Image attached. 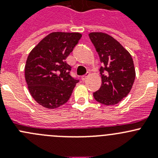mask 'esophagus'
<instances>
[{
  "instance_id": "34e87169",
  "label": "esophagus",
  "mask_w": 158,
  "mask_h": 158,
  "mask_svg": "<svg viewBox=\"0 0 158 158\" xmlns=\"http://www.w3.org/2000/svg\"><path fill=\"white\" fill-rule=\"evenodd\" d=\"M89 73H87V74H85V75H84V76H82V78H81V79H82V81H85V80H86V79H87V78H88V76H89Z\"/></svg>"
}]
</instances>
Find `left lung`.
Instances as JSON below:
<instances>
[{"label":"left lung","instance_id":"obj_1","mask_svg":"<svg viewBox=\"0 0 158 158\" xmlns=\"http://www.w3.org/2000/svg\"><path fill=\"white\" fill-rule=\"evenodd\" d=\"M89 39L98 52L102 85L93 93L98 102L113 106L128 95L135 79L131 56L112 36L104 33H90Z\"/></svg>","mask_w":158,"mask_h":158}]
</instances>
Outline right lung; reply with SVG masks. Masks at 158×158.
Returning a JSON list of instances; mask_svg holds the SVG:
<instances>
[{"instance_id":"add662e5","label":"right lung","mask_w":158,"mask_h":158,"mask_svg":"<svg viewBox=\"0 0 158 158\" xmlns=\"http://www.w3.org/2000/svg\"><path fill=\"white\" fill-rule=\"evenodd\" d=\"M79 33L54 32L42 40L30 52L25 79L30 95L47 109H56L69 99L77 78L70 74L66 59L79 43Z\"/></svg>"}]
</instances>
